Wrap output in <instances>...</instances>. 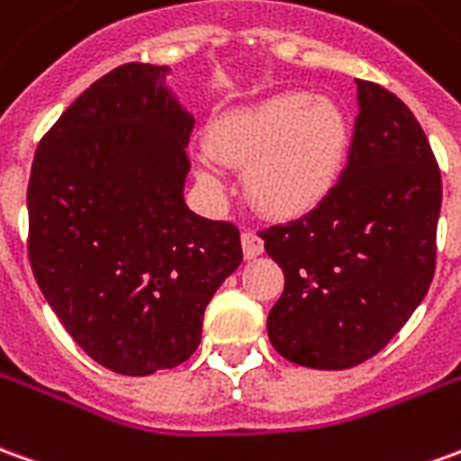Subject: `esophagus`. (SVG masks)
<instances>
[{
	"label": "esophagus",
	"mask_w": 461,
	"mask_h": 461,
	"mask_svg": "<svg viewBox=\"0 0 461 461\" xmlns=\"http://www.w3.org/2000/svg\"><path fill=\"white\" fill-rule=\"evenodd\" d=\"M241 249H244V259H254L264 252V241L259 234L254 231H241Z\"/></svg>",
	"instance_id": "obj_1"
}]
</instances>
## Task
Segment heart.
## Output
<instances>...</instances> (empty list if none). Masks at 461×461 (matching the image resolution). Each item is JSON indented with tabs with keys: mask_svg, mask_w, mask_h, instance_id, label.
<instances>
[{
	"mask_svg": "<svg viewBox=\"0 0 461 461\" xmlns=\"http://www.w3.org/2000/svg\"><path fill=\"white\" fill-rule=\"evenodd\" d=\"M352 144V124L339 102L286 89L209 124L207 149L194 172L207 192L224 185L221 164L244 167V194L269 217H302L334 192Z\"/></svg>",
	"mask_w": 461,
	"mask_h": 461,
	"instance_id": "obj_1",
	"label": "heart"
}]
</instances>
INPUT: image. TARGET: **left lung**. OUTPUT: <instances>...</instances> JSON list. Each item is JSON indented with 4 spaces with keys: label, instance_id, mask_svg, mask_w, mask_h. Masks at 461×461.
<instances>
[{
    "label": "left lung",
    "instance_id": "1",
    "mask_svg": "<svg viewBox=\"0 0 461 461\" xmlns=\"http://www.w3.org/2000/svg\"><path fill=\"white\" fill-rule=\"evenodd\" d=\"M359 114L334 192L309 214L259 231L285 272L267 317L294 365L349 369L384 349L432 285L442 175L410 107L357 79Z\"/></svg>",
    "mask_w": 461,
    "mask_h": 461
}]
</instances>
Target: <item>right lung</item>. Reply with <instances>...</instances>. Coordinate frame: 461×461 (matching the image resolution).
I'll list each match as a JSON object with an SVG mask.
<instances>
[{
	"label": "right lung",
	"instance_id": "add662e5",
	"mask_svg": "<svg viewBox=\"0 0 461 461\" xmlns=\"http://www.w3.org/2000/svg\"><path fill=\"white\" fill-rule=\"evenodd\" d=\"M167 72L131 62L96 79L41 137L27 189L41 294L74 342L127 376L186 362L241 264L240 230L186 207L194 117Z\"/></svg>",
	"mask_w": 461,
	"mask_h": 461
}]
</instances>
